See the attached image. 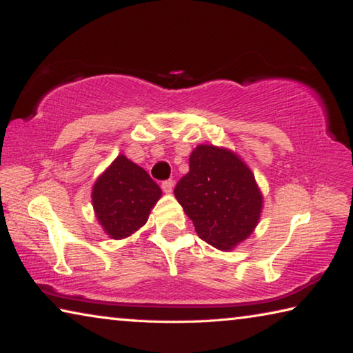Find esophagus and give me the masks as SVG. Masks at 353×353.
I'll use <instances>...</instances> for the list:
<instances>
[{
    "label": "esophagus",
    "instance_id": "esophagus-1",
    "mask_svg": "<svg viewBox=\"0 0 353 353\" xmlns=\"http://www.w3.org/2000/svg\"><path fill=\"white\" fill-rule=\"evenodd\" d=\"M172 188H174V182H172V181H165L162 183V190L165 191L166 194H171L172 193Z\"/></svg>",
    "mask_w": 353,
    "mask_h": 353
}]
</instances>
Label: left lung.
Returning <instances> with one entry per match:
<instances>
[{"label":"left lung","mask_w":353,"mask_h":353,"mask_svg":"<svg viewBox=\"0 0 353 353\" xmlns=\"http://www.w3.org/2000/svg\"><path fill=\"white\" fill-rule=\"evenodd\" d=\"M174 196L201 240L225 252L248 240L261 216L263 194L254 172L227 148L196 146Z\"/></svg>","instance_id":"obj_1"}]
</instances>
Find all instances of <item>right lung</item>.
Here are the masks:
<instances>
[{"label":"right lung","instance_id":"right-lung-1","mask_svg":"<svg viewBox=\"0 0 353 353\" xmlns=\"http://www.w3.org/2000/svg\"><path fill=\"white\" fill-rule=\"evenodd\" d=\"M160 198L159 185L124 154L107 166L92 190L94 216L112 240L128 238L145 225Z\"/></svg>","mask_w":353,"mask_h":353}]
</instances>
